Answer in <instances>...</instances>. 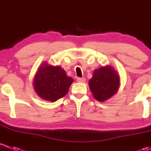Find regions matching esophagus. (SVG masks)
I'll return each instance as SVG.
<instances>
[{"instance_id": "34e87169", "label": "esophagus", "mask_w": 151, "mask_h": 151, "mask_svg": "<svg viewBox=\"0 0 151 151\" xmlns=\"http://www.w3.org/2000/svg\"><path fill=\"white\" fill-rule=\"evenodd\" d=\"M77 81L80 82V83H84V82L86 81V79H85L84 78H78Z\"/></svg>"}]
</instances>
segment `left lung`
Listing matches in <instances>:
<instances>
[{"label": "left lung", "instance_id": "1", "mask_svg": "<svg viewBox=\"0 0 151 151\" xmlns=\"http://www.w3.org/2000/svg\"><path fill=\"white\" fill-rule=\"evenodd\" d=\"M89 86L94 98L103 102L117 92L120 87V76L112 67H102L94 70Z\"/></svg>", "mask_w": 151, "mask_h": 151}]
</instances>
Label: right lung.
I'll return each mask as SVG.
<instances>
[{
	"label": "right lung",
	"mask_w": 151,
	"mask_h": 151,
	"mask_svg": "<svg viewBox=\"0 0 151 151\" xmlns=\"http://www.w3.org/2000/svg\"><path fill=\"white\" fill-rule=\"evenodd\" d=\"M73 82L61 67L43 63L34 77V88L40 98L54 102L68 93Z\"/></svg>",
	"instance_id": "right-lung-1"
}]
</instances>
